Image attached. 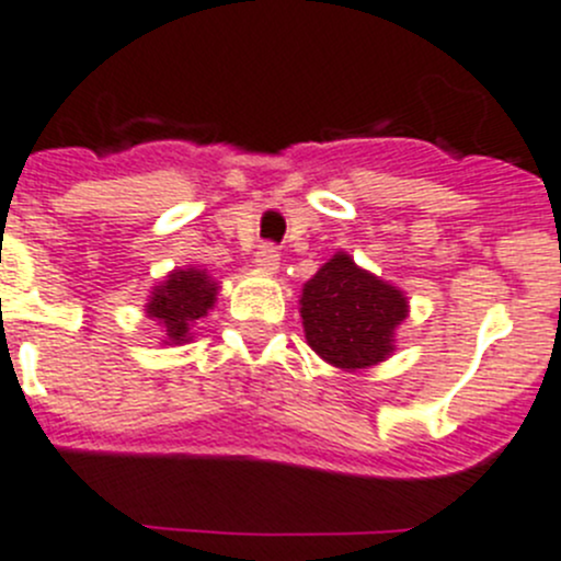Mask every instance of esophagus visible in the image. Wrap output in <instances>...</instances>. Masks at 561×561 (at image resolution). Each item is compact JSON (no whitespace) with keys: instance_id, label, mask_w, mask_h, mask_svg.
Returning <instances> with one entry per match:
<instances>
[{"instance_id":"obj_1","label":"esophagus","mask_w":561,"mask_h":561,"mask_svg":"<svg viewBox=\"0 0 561 561\" xmlns=\"http://www.w3.org/2000/svg\"><path fill=\"white\" fill-rule=\"evenodd\" d=\"M254 265H257L260 271H268V274H274V271L279 268V249H276L274 243H263V247L254 252Z\"/></svg>"}]
</instances>
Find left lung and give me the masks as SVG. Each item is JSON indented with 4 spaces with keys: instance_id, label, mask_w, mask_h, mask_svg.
Listing matches in <instances>:
<instances>
[{
    "instance_id": "8db88e82",
    "label": "left lung",
    "mask_w": 561,
    "mask_h": 561,
    "mask_svg": "<svg viewBox=\"0 0 561 561\" xmlns=\"http://www.w3.org/2000/svg\"><path fill=\"white\" fill-rule=\"evenodd\" d=\"M405 314L400 290L362 271L342 252L304 285L307 342L334 367L364 369L383 362L394 351L391 334Z\"/></svg>"
}]
</instances>
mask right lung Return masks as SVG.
Listing matches in <instances>:
<instances>
[{"instance_id":"add662e5","label":"right lung","mask_w":561,"mask_h":561,"mask_svg":"<svg viewBox=\"0 0 561 561\" xmlns=\"http://www.w3.org/2000/svg\"><path fill=\"white\" fill-rule=\"evenodd\" d=\"M214 301L216 282H210V276L205 271H172L170 279L161 287H156L153 298L148 304V314L164 325L167 336L172 342H186L188 329L203 314H208Z\"/></svg>"}]
</instances>
